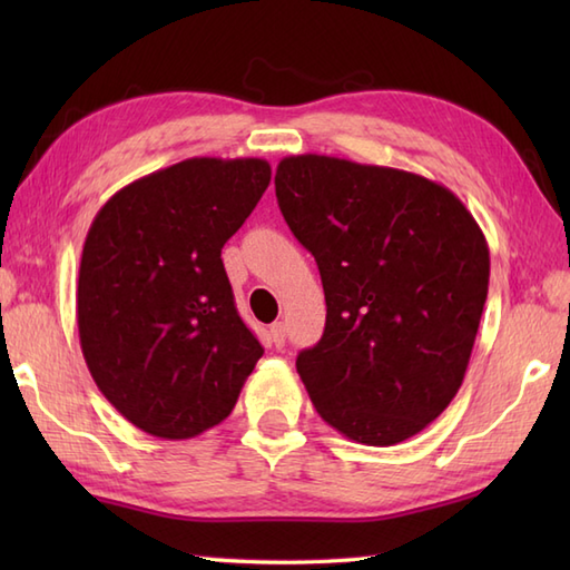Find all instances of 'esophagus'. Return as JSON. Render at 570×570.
<instances>
[{
  "mask_svg": "<svg viewBox=\"0 0 570 570\" xmlns=\"http://www.w3.org/2000/svg\"><path fill=\"white\" fill-rule=\"evenodd\" d=\"M269 337H272L274 347H284V343H286V325L284 323H274L272 328H269Z\"/></svg>",
  "mask_w": 570,
  "mask_h": 570,
  "instance_id": "34e87169",
  "label": "esophagus"
}]
</instances>
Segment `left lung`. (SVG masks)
<instances>
[{"mask_svg": "<svg viewBox=\"0 0 570 570\" xmlns=\"http://www.w3.org/2000/svg\"><path fill=\"white\" fill-rule=\"evenodd\" d=\"M276 200L316 257L325 331L296 370L325 423L394 445L463 384L488 298L490 249L445 186L321 154L278 161Z\"/></svg>", "mask_w": 570, "mask_h": 570, "instance_id": "8db88e82", "label": "left lung"}]
</instances>
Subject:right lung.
Here are the masks:
<instances>
[{
  "label": "right lung",
  "instance_id": "right-lung-1",
  "mask_svg": "<svg viewBox=\"0 0 570 570\" xmlns=\"http://www.w3.org/2000/svg\"><path fill=\"white\" fill-rule=\"evenodd\" d=\"M272 180L264 159H186L117 190L88 229L78 333L98 390L137 429L193 439L229 416L264 347L220 252Z\"/></svg>",
  "mask_w": 570,
  "mask_h": 570
}]
</instances>
